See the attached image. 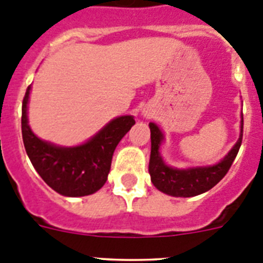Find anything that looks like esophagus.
<instances>
[{
  "instance_id": "obj_1",
  "label": "esophagus",
  "mask_w": 263,
  "mask_h": 263,
  "mask_svg": "<svg viewBox=\"0 0 263 263\" xmlns=\"http://www.w3.org/2000/svg\"><path fill=\"white\" fill-rule=\"evenodd\" d=\"M146 114V112H145V111H143V115H145Z\"/></svg>"
}]
</instances>
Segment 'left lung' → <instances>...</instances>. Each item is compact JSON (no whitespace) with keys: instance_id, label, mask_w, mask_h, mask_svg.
<instances>
[{"instance_id":"1","label":"left lung","mask_w":263,"mask_h":263,"mask_svg":"<svg viewBox=\"0 0 263 263\" xmlns=\"http://www.w3.org/2000/svg\"><path fill=\"white\" fill-rule=\"evenodd\" d=\"M149 128H151V144H152L151 160H149L151 181L161 193L167 194L170 196H177V198L178 196L190 198V196H196L211 190L228 173L242 143L243 119L241 115L238 140L223 160H220L217 164L208 165V166H193L186 167V169L169 166L165 162L160 153L161 144L165 140V135L155 123H149Z\"/></svg>"}]
</instances>
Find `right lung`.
Masks as SVG:
<instances>
[{"instance_id": "add662e5", "label": "right lung", "mask_w": 263, "mask_h": 263, "mask_svg": "<svg viewBox=\"0 0 263 263\" xmlns=\"http://www.w3.org/2000/svg\"><path fill=\"white\" fill-rule=\"evenodd\" d=\"M27 87L22 103V137L26 153L43 181L56 193L77 198L94 194L107 181L112 155L123 136L135 124L132 115L110 120L84 144L61 146L42 140L28 124Z\"/></svg>"}]
</instances>
